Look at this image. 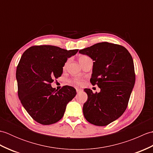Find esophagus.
Returning <instances> with one entry per match:
<instances>
[{
	"instance_id": "1",
	"label": "esophagus",
	"mask_w": 153,
	"mask_h": 153,
	"mask_svg": "<svg viewBox=\"0 0 153 153\" xmlns=\"http://www.w3.org/2000/svg\"><path fill=\"white\" fill-rule=\"evenodd\" d=\"M81 91H82V89H79V88H76V91H77V93H79Z\"/></svg>"
}]
</instances>
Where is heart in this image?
Returning a JSON list of instances; mask_svg holds the SVG:
<instances>
[{
    "label": "heart",
    "mask_w": 153,
    "mask_h": 153,
    "mask_svg": "<svg viewBox=\"0 0 153 153\" xmlns=\"http://www.w3.org/2000/svg\"><path fill=\"white\" fill-rule=\"evenodd\" d=\"M89 58V57L87 56H81V57L79 58V61H82V60H85V59H86V58ZM66 64H67V63H66ZM73 82H74V83L77 84V85H82V84L83 83V80L81 79H75L73 80Z\"/></svg>",
    "instance_id": "b5f03b06"
}]
</instances>
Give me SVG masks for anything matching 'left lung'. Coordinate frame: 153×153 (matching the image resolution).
<instances>
[{
  "instance_id": "1",
  "label": "left lung",
  "mask_w": 153,
  "mask_h": 153,
  "mask_svg": "<svg viewBox=\"0 0 153 153\" xmlns=\"http://www.w3.org/2000/svg\"><path fill=\"white\" fill-rule=\"evenodd\" d=\"M79 53L94 61L90 82L100 89L98 93L84 89L88 98L83 105V115L92 124L107 126L120 118L128 106L135 82L133 58L125 47L107 42Z\"/></svg>"
}]
</instances>
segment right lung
<instances>
[{"label": "right lung", "mask_w": 153, "mask_h": 153, "mask_svg": "<svg viewBox=\"0 0 153 153\" xmlns=\"http://www.w3.org/2000/svg\"><path fill=\"white\" fill-rule=\"evenodd\" d=\"M77 51L40 45L31 47L22 54L16 74L18 97L35 121L50 125L63 117L67 104L76 96V90L65 85L58 91L51 83L61 76L68 58Z\"/></svg>", "instance_id": "obj_1"}]
</instances>
